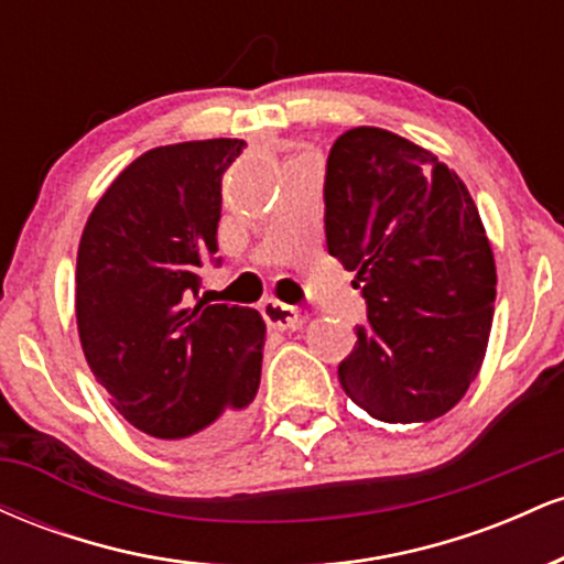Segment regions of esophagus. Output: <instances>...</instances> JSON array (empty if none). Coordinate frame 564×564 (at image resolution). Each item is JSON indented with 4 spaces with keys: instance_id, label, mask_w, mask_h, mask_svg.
<instances>
[{
    "instance_id": "1",
    "label": "esophagus",
    "mask_w": 564,
    "mask_h": 564,
    "mask_svg": "<svg viewBox=\"0 0 564 564\" xmlns=\"http://www.w3.org/2000/svg\"><path fill=\"white\" fill-rule=\"evenodd\" d=\"M260 313H262V318L268 321V326L281 328V332H283V328H294V326H300V323H302L300 310L291 307V304L278 302V300H264Z\"/></svg>"
}]
</instances>
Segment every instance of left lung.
Masks as SVG:
<instances>
[{
	"label": "left lung",
	"mask_w": 564,
	"mask_h": 564,
	"mask_svg": "<svg viewBox=\"0 0 564 564\" xmlns=\"http://www.w3.org/2000/svg\"><path fill=\"white\" fill-rule=\"evenodd\" d=\"M323 200L328 254L368 304L341 390L387 424L443 416L480 371L496 302L494 249L467 185L416 142L355 127L332 145Z\"/></svg>",
	"instance_id": "1"
}]
</instances>
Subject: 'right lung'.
Here are the masks:
<instances>
[{
  "instance_id": "obj_1",
  "label": "right lung",
  "mask_w": 564,
  "mask_h": 564,
  "mask_svg": "<svg viewBox=\"0 0 564 564\" xmlns=\"http://www.w3.org/2000/svg\"><path fill=\"white\" fill-rule=\"evenodd\" d=\"M243 145L145 151L97 200L76 254L84 358L129 424L183 453L232 443L260 390L262 315L187 304L200 262L217 254L223 172Z\"/></svg>"
}]
</instances>
